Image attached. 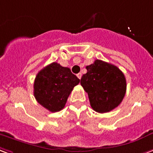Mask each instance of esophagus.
<instances>
[{
	"label": "esophagus",
	"mask_w": 153,
	"mask_h": 153,
	"mask_svg": "<svg viewBox=\"0 0 153 153\" xmlns=\"http://www.w3.org/2000/svg\"><path fill=\"white\" fill-rule=\"evenodd\" d=\"M77 77L79 79H81V78H82V74L81 73H79V74H77Z\"/></svg>",
	"instance_id": "obj_1"
}]
</instances>
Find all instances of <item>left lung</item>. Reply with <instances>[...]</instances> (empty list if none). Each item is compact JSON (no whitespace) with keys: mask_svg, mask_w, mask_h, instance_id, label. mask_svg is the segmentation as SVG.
Here are the masks:
<instances>
[{"mask_svg":"<svg viewBox=\"0 0 153 153\" xmlns=\"http://www.w3.org/2000/svg\"><path fill=\"white\" fill-rule=\"evenodd\" d=\"M86 69L80 83L88 93L91 108L103 114L117 107L126 91L124 74L116 65L101 60H96Z\"/></svg>","mask_w":153,"mask_h":153,"instance_id":"left-lung-1","label":"left lung"}]
</instances>
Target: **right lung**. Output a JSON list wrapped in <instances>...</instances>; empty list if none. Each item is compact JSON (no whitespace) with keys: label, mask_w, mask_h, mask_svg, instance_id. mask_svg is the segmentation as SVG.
Listing matches in <instances>:
<instances>
[{"label":"right lung","mask_w":153,"mask_h":153,"mask_svg":"<svg viewBox=\"0 0 153 153\" xmlns=\"http://www.w3.org/2000/svg\"><path fill=\"white\" fill-rule=\"evenodd\" d=\"M80 80L71 69L53 62L37 74L34 96L39 104L50 112H58L65 105L73 88Z\"/></svg>","instance_id":"1"}]
</instances>
